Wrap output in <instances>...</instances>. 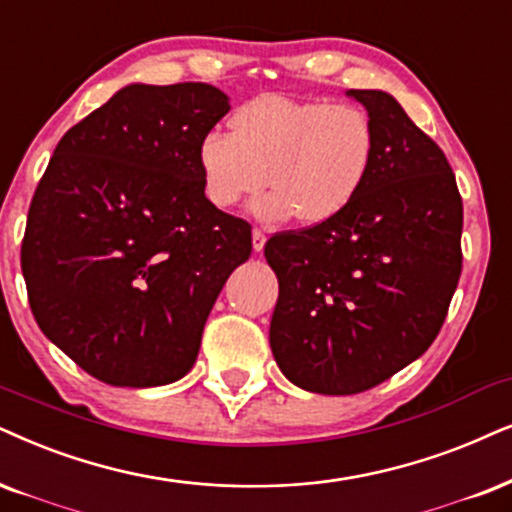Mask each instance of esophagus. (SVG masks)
Masks as SVG:
<instances>
[{
    "label": "esophagus",
    "mask_w": 512,
    "mask_h": 512,
    "mask_svg": "<svg viewBox=\"0 0 512 512\" xmlns=\"http://www.w3.org/2000/svg\"><path fill=\"white\" fill-rule=\"evenodd\" d=\"M264 243H267V234L262 229H252V248H255V252H260Z\"/></svg>",
    "instance_id": "esophagus-1"
}]
</instances>
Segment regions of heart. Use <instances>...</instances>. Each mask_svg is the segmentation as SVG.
<instances>
[{
	"label": "heart",
	"mask_w": 512,
	"mask_h": 512,
	"mask_svg": "<svg viewBox=\"0 0 512 512\" xmlns=\"http://www.w3.org/2000/svg\"><path fill=\"white\" fill-rule=\"evenodd\" d=\"M378 153V129L357 103L264 94L231 115V134L210 129L196 163L205 198L229 210L255 196L267 222L295 217L321 224L345 212L364 189Z\"/></svg>",
	"instance_id": "obj_1"
}]
</instances>
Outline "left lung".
<instances>
[{
	"label": "left lung",
	"mask_w": 512,
	"mask_h": 512,
	"mask_svg": "<svg viewBox=\"0 0 512 512\" xmlns=\"http://www.w3.org/2000/svg\"><path fill=\"white\" fill-rule=\"evenodd\" d=\"M347 94L378 129L364 189L338 217L264 245L278 276L271 352L290 383L319 394L366 392L418 359L463 267V200L442 148L390 94Z\"/></svg>",
	"instance_id": "left-lung-1"
}]
</instances>
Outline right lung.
Segmentation results:
<instances>
[{"mask_svg":"<svg viewBox=\"0 0 512 512\" xmlns=\"http://www.w3.org/2000/svg\"><path fill=\"white\" fill-rule=\"evenodd\" d=\"M229 99L205 82L129 84L58 141L28 210L21 269L42 333L115 387L196 364L252 226L205 198L198 144Z\"/></svg>","mask_w":512,"mask_h":512,"instance_id":"1","label":"right lung"}]
</instances>
